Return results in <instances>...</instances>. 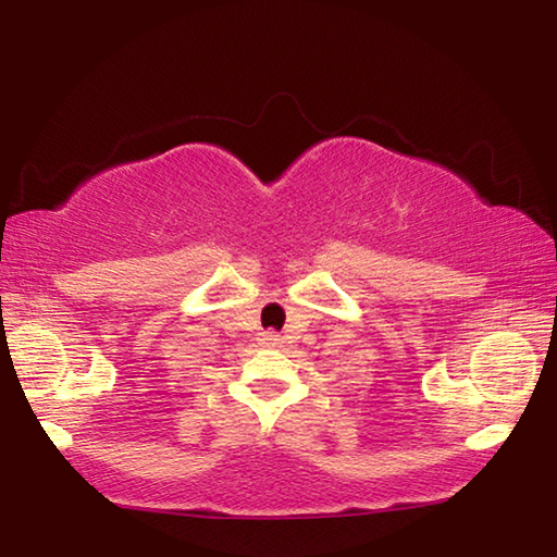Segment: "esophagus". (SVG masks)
Returning <instances> with one entry per match:
<instances>
[{
    "mask_svg": "<svg viewBox=\"0 0 557 557\" xmlns=\"http://www.w3.org/2000/svg\"><path fill=\"white\" fill-rule=\"evenodd\" d=\"M262 344H268V346H275V344H280V334H275V332H265V334H262Z\"/></svg>",
    "mask_w": 557,
    "mask_h": 557,
    "instance_id": "obj_1",
    "label": "esophagus"
}]
</instances>
